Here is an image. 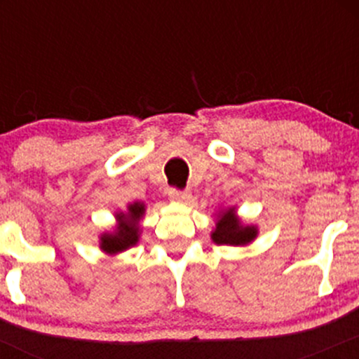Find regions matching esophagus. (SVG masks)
Segmentation results:
<instances>
[{
	"label": "esophagus",
	"instance_id": "esophagus-1",
	"mask_svg": "<svg viewBox=\"0 0 359 359\" xmlns=\"http://www.w3.org/2000/svg\"><path fill=\"white\" fill-rule=\"evenodd\" d=\"M168 197H170L172 201H175V203H184V201H187L189 197H191V192L187 191V189H177V187H172L168 189Z\"/></svg>",
	"mask_w": 359,
	"mask_h": 359
}]
</instances>
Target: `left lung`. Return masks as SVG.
<instances>
[{"label": "left lung", "instance_id": "1", "mask_svg": "<svg viewBox=\"0 0 359 359\" xmlns=\"http://www.w3.org/2000/svg\"><path fill=\"white\" fill-rule=\"evenodd\" d=\"M233 212V209H229L217 221L212 233V241L217 245H246L257 236V229L241 226Z\"/></svg>", "mask_w": 359, "mask_h": 359}]
</instances>
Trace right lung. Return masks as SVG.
<instances>
[{
    "label": "right lung",
    "instance_id": "1",
    "mask_svg": "<svg viewBox=\"0 0 359 359\" xmlns=\"http://www.w3.org/2000/svg\"><path fill=\"white\" fill-rule=\"evenodd\" d=\"M145 212V205L135 203L128 208V214H118L119 226L116 233L104 234L101 240V248L108 253H118L126 250L128 246H133L138 241V226L137 221Z\"/></svg>",
    "mask_w": 359,
    "mask_h": 359
}]
</instances>
